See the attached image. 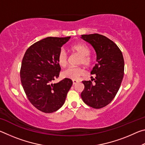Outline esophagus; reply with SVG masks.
<instances>
[{
    "mask_svg": "<svg viewBox=\"0 0 145 145\" xmlns=\"http://www.w3.org/2000/svg\"><path fill=\"white\" fill-rule=\"evenodd\" d=\"M72 82H73V85L77 84V83L78 82V80H73Z\"/></svg>",
    "mask_w": 145,
    "mask_h": 145,
    "instance_id": "34e87169",
    "label": "esophagus"
}]
</instances>
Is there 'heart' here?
<instances>
[{
	"instance_id": "obj_1",
	"label": "heart",
	"mask_w": 145,
	"mask_h": 145,
	"mask_svg": "<svg viewBox=\"0 0 145 145\" xmlns=\"http://www.w3.org/2000/svg\"><path fill=\"white\" fill-rule=\"evenodd\" d=\"M72 50L73 52L79 55L80 57L78 63L83 64L86 67H89L91 63L89 57L90 49L84 43H77L72 46ZM57 63L61 67H66L68 65V56L64 49H61L57 54ZM84 75V70L81 67H70L63 72L64 77L72 80H78Z\"/></svg>"
}]
</instances>
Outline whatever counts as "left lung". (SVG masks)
<instances>
[{"mask_svg": "<svg viewBox=\"0 0 145 145\" xmlns=\"http://www.w3.org/2000/svg\"><path fill=\"white\" fill-rule=\"evenodd\" d=\"M80 38L95 49L97 61L91 72L95 78L82 81L81 98L89 106L100 109L109 104L118 91L124 75L123 57L118 46L105 36L83 34Z\"/></svg>", "mask_w": 145, "mask_h": 145, "instance_id": "1", "label": "left lung"}]
</instances>
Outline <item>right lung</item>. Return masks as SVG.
Returning a JSON list of instances; mask_svg holds the SVG:
<instances>
[{
    "mask_svg": "<svg viewBox=\"0 0 145 145\" xmlns=\"http://www.w3.org/2000/svg\"><path fill=\"white\" fill-rule=\"evenodd\" d=\"M70 39V36L43 39L29 47L23 57L20 79L24 91L31 104L45 113L62 107L72 86V80L67 78L52 83L61 71L58 53Z\"/></svg>",
    "mask_w": 145,
    "mask_h": 145,
    "instance_id": "right-lung-1",
    "label": "right lung"
}]
</instances>
